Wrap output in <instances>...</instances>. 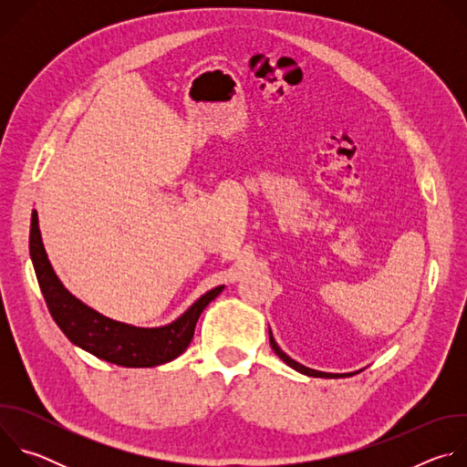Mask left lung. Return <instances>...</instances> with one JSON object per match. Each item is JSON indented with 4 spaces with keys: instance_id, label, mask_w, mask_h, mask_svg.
I'll use <instances>...</instances> for the list:
<instances>
[{
    "instance_id": "8db88e82",
    "label": "left lung",
    "mask_w": 467,
    "mask_h": 467,
    "mask_svg": "<svg viewBox=\"0 0 467 467\" xmlns=\"http://www.w3.org/2000/svg\"><path fill=\"white\" fill-rule=\"evenodd\" d=\"M270 346H272V349L275 351V355L285 362V364H288L290 368H294L296 371H299V373H303V375H308V377H321V379H342V377H351V375H355V373H358V371H351V373H325V371H317V369H312V368H306V366H303V364H299V362H296L294 358H290L279 346H277V342H275V338H274V335H272V330H270Z\"/></svg>"
}]
</instances>
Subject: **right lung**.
<instances>
[{"label": "right lung", "instance_id": "right-lung-1", "mask_svg": "<svg viewBox=\"0 0 467 467\" xmlns=\"http://www.w3.org/2000/svg\"><path fill=\"white\" fill-rule=\"evenodd\" d=\"M29 253L49 314L66 338L94 357L123 368H155L184 353L193 338L199 316L225 288L216 286L203 294L184 314L164 327H135L99 314L64 288L47 260L36 211L31 214Z\"/></svg>", "mask_w": 467, "mask_h": 467}]
</instances>
